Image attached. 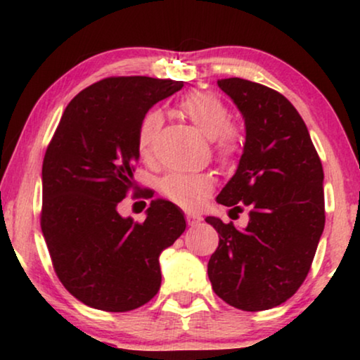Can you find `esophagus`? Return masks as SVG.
<instances>
[{
    "label": "esophagus",
    "mask_w": 360,
    "mask_h": 360,
    "mask_svg": "<svg viewBox=\"0 0 360 360\" xmlns=\"http://www.w3.org/2000/svg\"><path fill=\"white\" fill-rule=\"evenodd\" d=\"M201 221V216L196 214V213H186V223L188 226H198Z\"/></svg>",
    "instance_id": "obj_1"
}]
</instances>
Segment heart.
<instances>
[{"instance_id":"b5f03b06","label":"heart","mask_w":360,"mask_h":360,"mask_svg":"<svg viewBox=\"0 0 360 360\" xmlns=\"http://www.w3.org/2000/svg\"><path fill=\"white\" fill-rule=\"evenodd\" d=\"M179 111L193 122L201 134L216 144V150L221 159L228 162L240 150L243 137L238 126L229 122L231 112L224 101L213 91L193 90L179 101ZM162 112L149 110L141 117L137 127V147L142 155H147L152 149L154 139L159 134ZM160 191L174 203L184 208H196L203 203L206 196L213 190V179L206 174H179L172 172L160 180Z\"/></svg>"}]
</instances>
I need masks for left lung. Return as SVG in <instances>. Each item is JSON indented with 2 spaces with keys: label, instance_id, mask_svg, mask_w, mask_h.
<instances>
[{
  "label": "left lung",
  "instance_id": "left-lung-1",
  "mask_svg": "<svg viewBox=\"0 0 360 360\" xmlns=\"http://www.w3.org/2000/svg\"><path fill=\"white\" fill-rule=\"evenodd\" d=\"M218 86L238 106L245 142L216 201L249 208L245 229L208 216L219 245L208 262L214 293L243 311L278 307L302 287L324 229L323 165L307 124L283 95L244 78Z\"/></svg>",
  "mask_w": 360,
  "mask_h": 360
}]
</instances>
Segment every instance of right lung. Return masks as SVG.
<instances>
[{"mask_svg":"<svg viewBox=\"0 0 360 360\" xmlns=\"http://www.w3.org/2000/svg\"><path fill=\"white\" fill-rule=\"evenodd\" d=\"M181 86L150 77L103 78L68 103L47 147L42 234L58 280L88 307L131 311L154 298L159 255L186 228L167 200L152 201L144 223L117 213L134 186L141 117Z\"/></svg>","mask_w":360,"mask_h":360,"instance_id":"obj_1","label":"right lung"}]
</instances>
